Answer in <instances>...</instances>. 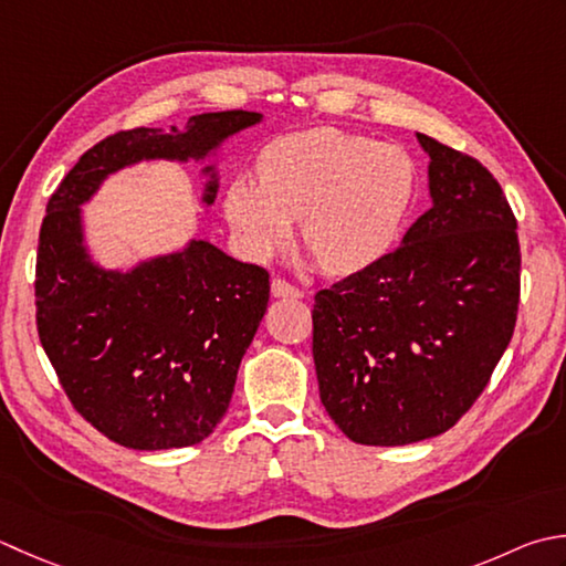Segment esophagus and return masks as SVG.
<instances>
[{
	"label": "esophagus",
	"mask_w": 566,
	"mask_h": 566,
	"mask_svg": "<svg viewBox=\"0 0 566 566\" xmlns=\"http://www.w3.org/2000/svg\"><path fill=\"white\" fill-rule=\"evenodd\" d=\"M272 296L276 298H302V290L286 280H272Z\"/></svg>",
	"instance_id": "esophagus-1"
}]
</instances>
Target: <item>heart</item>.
<instances>
[{
  "instance_id": "heart-1",
  "label": "heart",
  "mask_w": 566,
  "mask_h": 566,
  "mask_svg": "<svg viewBox=\"0 0 566 566\" xmlns=\"http://www.w3.org/2000/svg\"><path fill=\"white\" fill-rule=\"evenodd\" d=\"M258 179L232 181L223 201L242 252L274 258L302 218L304 245L336 274L380 260L415 196V164L402 147L336 127L276 137L260 154Z\"/></svg>"
}]
</instances>
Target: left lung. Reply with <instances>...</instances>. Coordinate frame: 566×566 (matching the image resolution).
I'll list each match as a JSON object with an SVG mask.
<instances>
[{"label": "left lung", "mask_w": 566, "mask_h": 566, "mask_svg": "<svg viewBox=\"0 0 566 566\" xmlns=\"http://www.w3.org/2000/svg\"><path fill=\"white\" fill-rule=\"evenodd\" d=\"M431 208L402 245L314 298L321 402L356 444L444 434L479 400L513 338L517 220L485 166L417 135Z\"/></svg>", "instance_id": "left-lung-1"}]
</instances>
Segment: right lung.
<instances>
[{
    "label": "right lung",
    "mask_w": 566,
    "mask_h": 566,
    "mask_svg": "<svg viewBox=\"0 0 566 566\" xmlns=\"http://www.w3.org/2000/svg\"><path fill=\"white\" fill-rule=\"evenodd\" d=\"M260 113L188 117L184 129L137 127L95 144L49 198L36 254L41 346L73 407L127 449L203 441L230 405L240 360L268 312L270 274L208 240L105 270L85 245L83 210L109 174L139 161H203ZM203 203L218 196L216 164Z\"/></svg>",
    "instance_id": "right-lung-1"
}]
</instances>
